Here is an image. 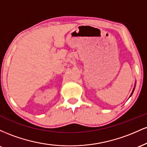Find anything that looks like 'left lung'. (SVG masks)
Instances as JSON below:
<instances>
[{
	"label": "left lung",
	"mask_w": 147,
	"mask_h": 147,
	"mask_svg": "<svg viewBox=\"0 0 147 147\" xmlns=\"http://www.w3.org/2000/svg\"><path fill=\"white\" fill-rule=\"evenodd\" d=\"M133 91H134V90H133ZM133 91L132 92V93H131V95H132V94H133Z\"/></svg>",
	"instance_id": "left-lung-1"
}]
</instances>
